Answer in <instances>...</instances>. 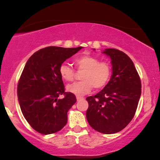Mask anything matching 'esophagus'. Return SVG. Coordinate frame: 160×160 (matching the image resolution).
Instances as JSON below:
<instances>
[{
	"label": "esophagus",
	"mask_w": 160,
	"mask_h": 160,
	"mask_svg": "<svg viewBox=\"0 0 160 160\" xmlns=\"http://www.w3.org/2000/svg\"><path fill=\"white\" fill-rule=\"evenodd\" d=\"M81 99H83V98H82V97H80V96H78L77 97V101H80V100H81Z\"/></svg>",
	"instance_id": "obj_1"
}]
</instances>
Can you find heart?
I'll list each match as a JSON object with an SVG mask.
<instances>
[{"label":"heart","mask_w":160,"mask_h":160,"mask_svg":"<svg viewBox=\"0 0 160 160\" xmlns=\"http://www.w3.org/2000/svg\"><path fill=\"white\" fill-rule=\"evenodd\" d=\"M74 65L78 71H82L81 81L67 86V91L77 96L87 94L94 87L96 90L103 89L111 78L112 68L108 62H99L98 58L82 55L75 58ZM59 74L65 81H72L75 76L74 70L68 64L64 63L59 67Z\"/></svg>","instance_id":"b5f03b06"}]
</instances>
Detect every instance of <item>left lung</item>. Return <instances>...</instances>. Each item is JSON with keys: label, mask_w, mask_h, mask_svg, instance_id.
<instances>
[{"label": "left lung", "mask_w": 160, "mask_h": 160, "mask_svg": "<svg viewBox=\"0 0 160 160\" xmlns=\"http://www.w3.org/2000/svg\"><path fill=\"white\" fill-rule=\"evenodd\" d=\"M111 58L112 75L107 86L86 98V119L90 126L103 134L121 131L131 122L141 94V83L133 62L116 49L102 52Z\"/></svg>", "instance_id": "left-lung-1"}]
</instances>
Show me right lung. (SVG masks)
<instances>
[{"instance_id": "1", "label": "right lung", "mask_w": 160, "mask_h": 160, "mask_svg": "<svg viewBox=\"0 0 160 160\" xmlns=\"http://www.w3.org/2000/svg\"><path fill=\"white\" fill-rule=\"evenodd\" d=\"M82 48L45 47L34 52L25 64L18 82V100L24 117L38 132H57L67 123L68 111L77 99L65 92L59 67ZM61 94L64 98L58 99Z\"/></svg>"}]
</instances>
